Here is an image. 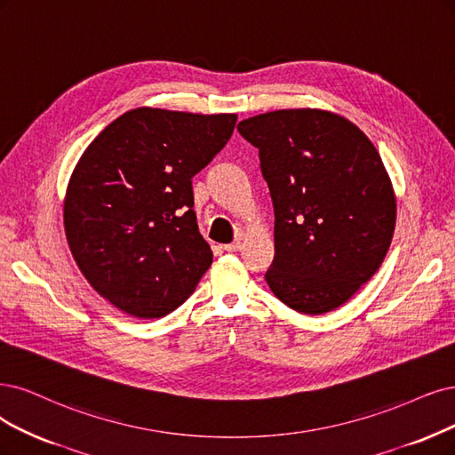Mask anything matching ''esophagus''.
I'll use <instances>...</instances> for the list:
<instances>
[{"label":"esophagus","instance_id":"1","mask_svg":"<svg viewBox=\"0 0 455 455\" xmlns=\"http://www.w3.org/2000/svg\"><path fill=\"white\" fill-rule=\"evenodd\" d=\"M225 251H228V253H234V251H240L242 249V242H234V243H227L223 245Z\"/></svg>","mask_w":455,"mask_h":455}]
</instances>
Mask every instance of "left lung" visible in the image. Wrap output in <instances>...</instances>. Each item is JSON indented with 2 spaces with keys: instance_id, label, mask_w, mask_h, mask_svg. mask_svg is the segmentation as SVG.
<instances>
[{
  "instance_id": "1",
  "label": "left lung",
  "mask_w": 455,
  "mask_h": 455,
  "mask_svg": "<svg viewBox=\"0 0 455 455\" xmlns=\"http://www.w3.org/2000/svg\"><path fill=\"white\" fill-rule=\"evenodd\" d=\"M270 188L275 257L266 272L291 309L323 315L375 275L395 228V193L373 142L347 117L287 108L238 124Z\"/></svg>"
}]
</instances>
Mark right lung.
I'll return each mask as SVG.
<instances>
[{
	"label": "right lung",
	"instance_id": "add662e5",
	"mask_svg": "<svg viewBox=\"0 0 455 455\" xmlns=\"http://www.w3.org/2000/svg\"><path fill=\"white\" fill-rule=\"evenodd\" d=\"M236 114L132 108L84 149L67 183L63 227L93 291L137 318L188 299L212 266L191 178L228 142Z\"/></svg>",
	"mask_w": 455,
	"mask_h": 455
}]
</instances>
